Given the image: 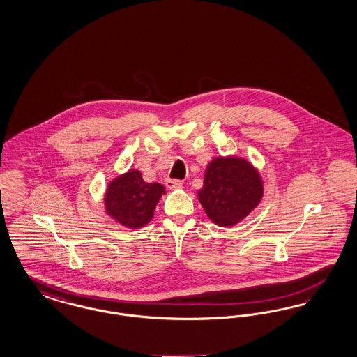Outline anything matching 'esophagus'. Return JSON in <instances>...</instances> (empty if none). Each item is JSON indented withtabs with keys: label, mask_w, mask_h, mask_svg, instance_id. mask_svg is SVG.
<instances>
[{
	"label": "esophagus",
	"mask_w": 357,
	"mask_h": 357,
	"mask_svg": "<svg viewBox=\"0 0 357 357\" xmlns=\"http://www.w3.org/2000/svg\"><path fill=\"white\" fill-rule=\"evenodd\" d=\"M183 186V183L181 181H176V179H167L166 181V187L169 190H176V188H181Z\"/></svg>",
	"instance_id": "34e87169"
}]
</instances>
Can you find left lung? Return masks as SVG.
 <instances>
[{"label":"left lung","mask_w":357,"mask_h":357,"mask_svg":"<svg viewBox=\"0 0 357 357\" xmlns=\"http://www.w3.org/2000/svg\"><path fill=\"white\" fill-rule=\"evenodd\" d=\"M264 197L261 175L252 163L237 156L214 158L204 172L198 199L207 217L223 227L246 218Z\"/></svg>","instance_id":"left-lung-1"}]
</instances>
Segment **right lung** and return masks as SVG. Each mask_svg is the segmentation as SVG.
<instances>
[{
  "label": "right lung",
  "instance_id": "1",
  "mask_svg": "<svg viewBox=\"0 0 357 357\" xmlns=\"http://www.w3.org/2000/svg\"><path fill=\"white\" fill-rule=\"evenodd\" d=\"M166 188L147 183L139 170H128L112 179L104 194V206L109 217L128 229H140L153 220V211Z\"/></svg>",
  "mask_w": 357,
  "mask_h": 357
}]
</instances>
